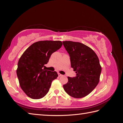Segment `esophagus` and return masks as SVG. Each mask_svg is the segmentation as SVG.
I'll list each match as a JSON object with an SVG mask.
<instances>
[{
  "mask_svg": "<svg viewBox=\"0 0 123 123\" xmlns=\"http://www.w3.org/2000/svg\"><path fill=\"white\" fill-rule=\"evenodd\" d=\"M58 76H62V74H60V73H58Z\"/></svg>",
  "mask_w": 123,
  "mask_h": 123,
  "instance_id": "1",
  "label": "esophagus"
}]
</instances>
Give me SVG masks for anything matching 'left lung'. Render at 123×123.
<instances>
[{
    "label": "left lung",
    "instance_id": "8db88e82",
    "mask_svg": "<svg viewBox=\"0 0 123 123\" xmlns=\"http://www.w3.org/2000/svg\"><path fill=\"white\" fill-rule=\"evenodd\" d=\"M70 57L71 65L76 73L68 77L63 85L66 92L74 98H82L94 90L99 83L102 67L97 55L90 47L79 42H62Z\"/></svg>",
    "mask_w": 123,
    "mask_h": 123
}]
</instances>
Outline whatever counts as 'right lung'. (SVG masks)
I'll return each mask as SVG.
<instances>
[{
  "label": "right lung",
  "mask_w": 123,
  "mask_h": 123,
  "mask_svg": "<svg viewBox=\"0 0 123 123\" xmlns=\"http://www.w3.org/2000/svg\"><path fill=\"white\" fill-rule=\"evenodd\" d=\"M62 44L59 40L39 41L33 43L21 56L16 73L21 88L29 97L40 99L49 92L58 74L43 67L52 54L60 49Z\"/></svg>",
  "instance_id": "right-lung-1"
}]
</instances>
